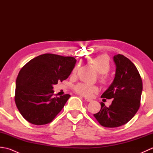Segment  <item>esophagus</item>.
Listing matches in <instances>:
<instances>
[{
    "label": "esophagus",
    "instance_id": "obj_1",
    "mask_svg": "<svg viewBox=\"0 0 153 153\" xmlns=\"http://www.w3.org/2000/svg\"><path fill=\"white\" fill-rule=\"evenodd\" d=\"M85 100L87 102H91L92 101V99H89V98H87V97H85Z\"/></svg>",
    "mask_w": 153,
    "mask_h": 153
}]
</instances>
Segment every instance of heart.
<instances>
[{"label":"heart","mask_w":153,"mask_h":153,"mask_svg":"<svg viewBox=\"0 0 153 153\" xmlns=\"http://www.w3.org/2000/svg\"><path fill=\"white\" fill-rule=\"evenodd\" d=\"M92 64L96 68L97 71L100 74V80L103 83L108 82V77L106 76V74L108 73L110 69V64L108 58L105 55L97 56L92 60ZM77 67L73 70V74H75L77 71ZM75 90L77 93L80 95L85 97H90L93 93L98 91V87L95 85H90L87 83H79L75 87Z\"/></svg>","instance_id":"obj_1"}]
</instances>
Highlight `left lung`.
Here are the masks:
<instances>
[{
  "instance_id": "1",
  "label": "left lung",
  "mask_w": 153,
  "mask_h": 153,
  "mask_svg": "<svg viewBox=\"0 0 153 153\" xmlns=\"http://www.w3.org/2000/svg\"><path fill=\"white\" fill-rule=\"evenodd\" d=\"M116 74L101 97L112 99L108 107L101 102L100 111L93 116L100 125L116 128L126 124L135 116L140 106L143 83L137 68L128 58L122 54L113 57Z\"/></svg>"
}]
</instances>
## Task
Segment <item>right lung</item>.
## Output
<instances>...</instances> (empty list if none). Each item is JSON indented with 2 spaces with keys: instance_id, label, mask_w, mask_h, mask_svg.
I'll return each mask as SVG.
<instances>
[{
  "instance_id": "obj_1",
  "label": "right lung",
  "mask_w": 153,
  "mask_h": 153,
  "mask_svg": "<svg viewBox=\"0 0 153 153\" xmlns=\"http://www.w3.org/2000/svg\"><path fill=\"white\" fill-rule=\"evenodd\" d=\"M76 61L71 56L44 54L22 68L16 79L15 102L27 122L47 124L64 108L70 95L54 97L53 85L69 77Z\"/></svg>"
}]
</instances>
